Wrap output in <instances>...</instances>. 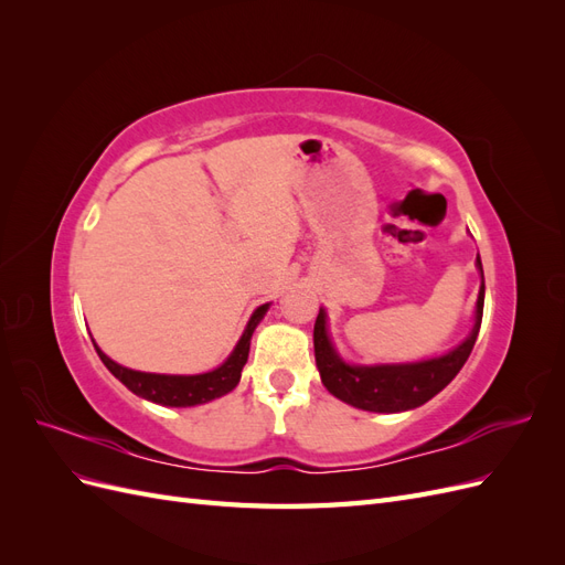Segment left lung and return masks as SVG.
Returning a JSON list of instances; mask_svg holds the SVG:
<instances>
[{"instance_id":"8db88e82","label":"left lung","mask_w":565,"mask_h":565,"mask_svg":"<svg viewBox=\"0 0 565 565\" xmlns=\"http://www.w3.org/2000/svg\"><path fill=\"white\" fill-rule=\"evenodd\" d=\"M476 266L483 276L481 259H476ZM483 299L486 285L481 282L476 301L473 330L457 349L448 351L446 355L429 358V361L398 365H349L341 361L330 341L324 311L320 309L313 328V349L324 388L339 401L367 409V413H403V409L424 405L438 391L446 388L457 377L461 365L467 363V358L476 344L478 330H481Z\"/></svg>"}]
</instances>
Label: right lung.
<instances>
[{"mask_svg":"<svg viewBox=\"0 0 565 565\" xmlns=\"http://www.w3.org/2000/svg\"><path fill=\"white\" fill-rule=\"evenodd\" d=\"M268 303L259 306L247 322V328L237 341L233 353L226 358L224 365H218L212 372L204 374H156V372H139V370H129L117 365L115 361L100 351L96 344V353L104 365L115 374V377L122 382L131 393L141 396L146 401H152L158 405H167V407H193V405H202L210 403L214 398L226 396L228 391H233L241 382L243 367L247 363L249 355V339L256 330V324L266 316Z\"/></svg>","mask_w":565,"mask_h":565,"instance_id":"obj_1","label":"right lung"}]
</instances>
